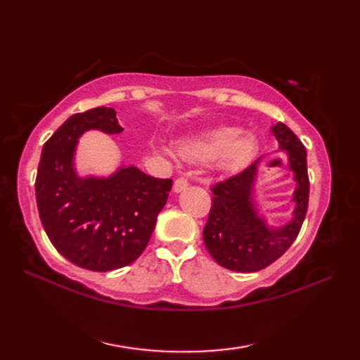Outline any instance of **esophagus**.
I'll return each mask as SVG.
<instances>
[{
  "mask_svg": "<svg viewBox=\"0 0 360 360\" xmlns=\"http://www.w3.org/2000/svg\"><path fill=\"white\" fill-rule=\"evenodd\" d=\"M188 187V181L186 178H178L173 184V192L174 193H181L182 190H186Z\"/></svg>",
  "mask_w": 360,
  "mask_h": 360,
  "instance_id": "obj_1",
  "label": "esophagus"
}]
</instances>
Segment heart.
Segmentation results:
<instances>
[{
	"instance_id": "b5f03b06",
	"label": "heart",
	"mask_w": 360,
	"mask_h": 360,
	"mask_svg": "<svg viewBox=\"0 0 360 360\" xmlns=\"http://www.w3.org/2000/svg\"><path fill=\"white\" fill-rule=\"evenodd\" d=\"M257 139L236 127H217L190 134L176 145L178 155L190 162H212L221 170H236L257 153ZM170 155L168 150H162Z\"/></svg>"
}]
</instances>
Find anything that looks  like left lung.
I'll use <instances>...</instances> for the list:
<instances>
[{
    "label": "left lung",
    "instance_id": "8db88e82",
    "mask_svg": "<svg viewBox=\"0 0 360 360\" xmlns=\"http://www.w3.org/2000/svg\"><path fill=\"white\" fill-rule=\"evenodd\" d=\"M271 133L277 139L280 151L288 158V170L294 174L295 188L290 198L295 204L292 218L285 224L271 226L259 215L254 193L262 159L213 186L212 209L202 235L212 258L226 269L236 272L264 269L295 241L307 217L309 200L307 150L281 122L271 127Z\"/></svg>",
    "mask_w": 360,
    "mask_h": 360
}]
</instances>
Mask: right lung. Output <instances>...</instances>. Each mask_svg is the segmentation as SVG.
Here are the masks:
<instances>
[{
  "mask_svg": "<svg viewBox=\"0 0 360 360\" xmlns=\"http://www.w3.org/2000/svg\"><path fill=\"white\" fill-rule=\"evenodd\" d=\"M91 129L124 131L112 108L72 114L43 145L35 196L53 248L83 269L108 272L133 263L147 248L173 181L134 165H120L110 176H80L75 150Z\"/></svg>",
  "mask_w": 360,
  "mask_h": 360,
  "instance_id": "1",
  "label": "right lung"
}]
</instances>
